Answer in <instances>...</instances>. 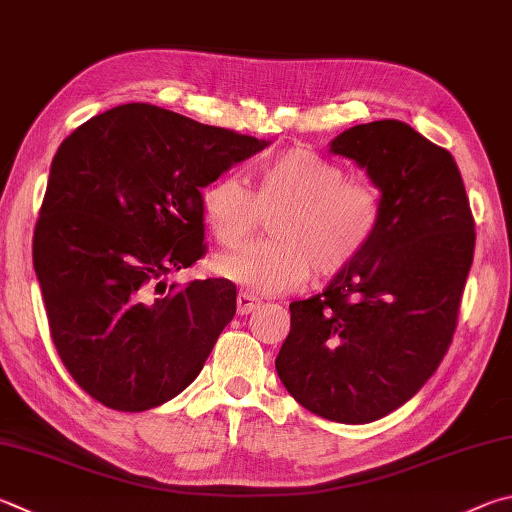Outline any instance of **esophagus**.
Segmentation results:
<instances>
[{"label":"esophagus","mask_w":512,"mask_h":512,"mask_svg":"<svg viewBox=\"0 0 512 512\" xmlns=\"http://www.w3.org/2000/svg\"><path fill=\"white\" fill-rule=\"evenodd\" d=\"M259 306V300L255 295H250V293H239L237 295V313L239 315H248V313H253L255 309Z\"/></svg>","instance_id":"34e87169"}]
</instances>
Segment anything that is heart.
Listing matches in <instances>:
<instances>
[{"mask_svg": "<svg viewBox=\"0 0 512 512\" xmlns=\"http://www.w3.org/2000/svg\"><path fill=\"white\" fill-rule=\"evenodd\" d=\"M206 224L221 246L235 248L253 235L262 215L271 241L217 259L226 280L257 295H280L309 280L333 277L358 262L385 219V194L347 167L293 147L259 167L255 192L237 174H221L201 192Z\"/></svg>", "mask_w": 512, "mask_h": 512, "instance_id": "heart-1", "label": "heart"}]
</instances>
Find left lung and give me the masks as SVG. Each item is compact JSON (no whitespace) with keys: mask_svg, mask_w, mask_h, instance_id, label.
Here are the masks:
<instances>
[{"mask_svg":"<svg viewBox=\"0 0 512 512\" xmlns=\"http://www.w3.org/2000/svg\"><path fill=\"white\" fill-rule=\"evenodd\" d=\"M331 152L367 167L385 194V219L358 262L288 304L291 331L275 369L309 412L371 423L410 401L448 353L475 219L452 154L401 120L351 127Z\"/></svg>","mask_w":512,"mask_h":512,"instance_id":"left-lung-1","label":"left lung"}]
</instances>
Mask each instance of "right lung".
Here are the masks:
<instances>
[{
    "label": "right lung",
    "mask_w": 512,
    "mask_h": 512,
    "mask_svg": "<svg viewBox=\"0 0 512 512\" xmlns=\"http://www.w3.org/2000/svg\"><path fill=\"white\" fill-rule=\"evenodd\" d=\"M264 145L129 102L58 147L33 266L62 365L98 403L145 412L199 376L235 318L237 288L165 277L206 255L201 190Z\"/></svg>",
    "instance_id": "right-lung-1"
}]
</instances>
